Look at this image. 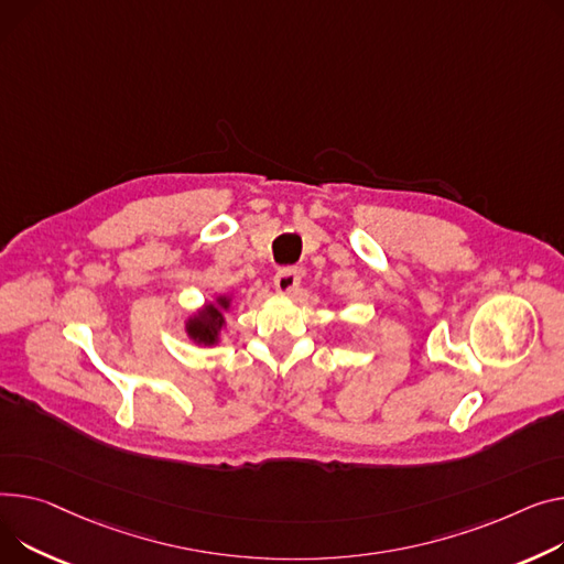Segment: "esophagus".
I'll use <instances>...</instances> for the list:
<instances>
[{
  "label": "esophagus",
  "instance_id": "34e87169",
  "mask_svg": "<svg viewBox=\"0 0 564 564\" xmlns=\"http://www.w3.org/2000/svg\"><path fill=\"white\" fill-rule=\"evenodd\" d=\"M299 281H302V274H299L294 268H283L274 276V288L281 294H290V292H294L299 288Z\"/></svg>",
  "mask_w": 564,
  "mask_h": 564
}]
</instances>
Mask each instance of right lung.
Instances as JSON below:
<instances>
[{
  "mask_svg": "<svg viewBox=\"0 0 564 564\" xmlns=\"http://www.w3.org/2000/svg\"><path fill=\"white\" fill-rule=\"evenodd\" d=\"M234 308V294H217L202 308L193 311L183 322L187 340L199 347H215L221 343L224 328H227V313Z\"/></svg>",
  "mask_w": 564,
  "mask_h": 564,
  "instance_id": "1",
  "label": "right lung"
}]
</instances>
